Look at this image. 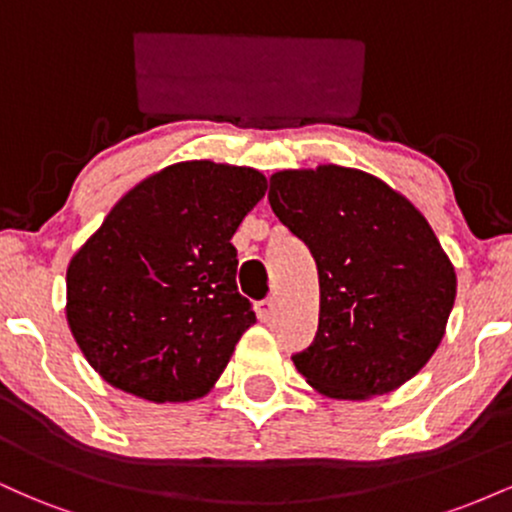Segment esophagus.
I'll list each match as a JSON object with an SVG mask.
<instances>
[{"label":"esophagus","instance_id":"esophagus-1","mask_svg":"<svg viewBox=\"0 0 512 512\" xmlns=\"http://www.w3.org/2000/svg\"><path fill=\"white\" fill-rule=\"evenodd\" d=\"M276 310H279L276 298H264V301L255 303V313H257V317H260V322H272Z\"/></svg>","mask_w":512,"mask_h":512}]
</instances>
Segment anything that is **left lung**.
<instances>
[{
  "instance_id": "obj_1",
  "label": "left lung",
  "mask_w": 512,
  "mask_h": 512,
  "mask_svg": "<svg viewBox=\"0 0 512 512\" xmlns=\"http://www.w3.org/2000/svg\"><path fill=\"white\" fill-rule=\"evenodd\" d=\"M269 204L317 264L320 325L293 356L305 383L358 402L414 378L436 354L457 293L426 216L375 175L334 163L274 173Z\"/></svg>"
}]
</instances>
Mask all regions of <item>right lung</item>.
Wrapping results in <instances>:
<instances>
[{"label": "right lung", "instance_id": "right-lung-1", "mask_svg": "<svg viewBox=\"0 0 512 512\" xmlns=\"http://www.w3.org/2000/svg\"><path fill=\"white\" fill-rule=\"evenodd\" d=\"M267 192L255 168L182 161L110 209L67 267V322L91 368L149 402L204 397L255 325L231 238Z\"/></svg>", "mask_w": 512, "mask_h": 512}]
</instances>
